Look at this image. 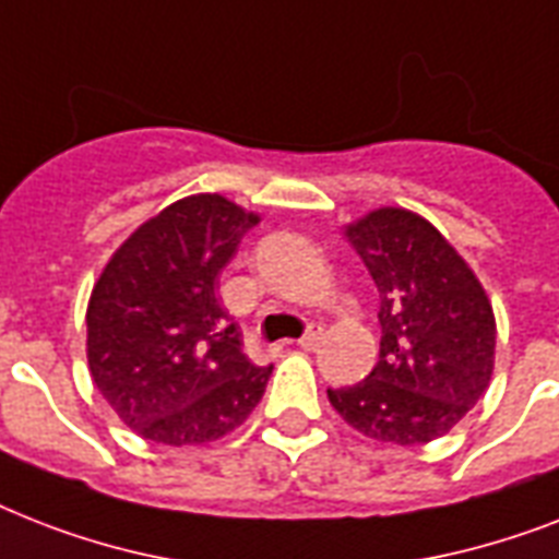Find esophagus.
I'll return each mask as SVG.
<instances>
[{
    "mask_svg": "<svg viewBox=\"0 0 559 559\" xmlns=\"http://www.w3.org/2000/svg\"><path fill=\"white\" fill-rule=\"evenodd\" d=\"M319 340H322V328H319V324H307L305 336L298 340V345L305 350H313L316 345H319Z\"/></svg>",
    "mask_w": 559,
    "mask_h": 559,
    "instance_id": "obj_1",
    "label": "esophagus"
}]
</instances>
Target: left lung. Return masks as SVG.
I'll return each mask as SVG.
<instances>
[{
	"label": "left lung",
	"instance_id": "8db88e82",
	"mask_svg": "<svg viewBox=\"0 0 559 559\" xmlns=\"http://www.w3.org/2000/svg\"><path fill=\"white\" fill-rule=\"evenodd\" d=\"M345 235L380 293L382 340L366 380L328 389V400L368 438L435 441L487 391L493 307L461 254L412 211H371Z\"/></svg>",
	"mask_w": 559,
	"mask_h": 559
}]
</instances>
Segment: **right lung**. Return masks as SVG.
Listing matches in <instances>:
<instances>
[{"instance_id": "1", "label": "right lung", "mask_w": 559, "mask_h": 559, "mask_svg": "<svg viewBox=\"0 0 559 559\" xmlns=\"http://www.w3.org/2000/svg\"><path fill=\"white\" fill-rule=\"evenodd\" d=\"M258 223L219 193L174 202L127 237L86 310L92 380L147 441H217L261 403L272 366L243 354L217 278Z\"/></svg>"}]
</instances>
